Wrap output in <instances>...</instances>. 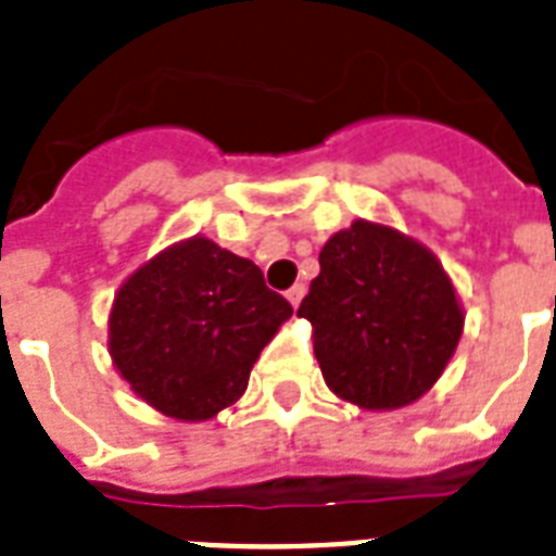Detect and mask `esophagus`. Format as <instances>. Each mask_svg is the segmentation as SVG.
<instances>
[{
  "label": "esophagus",
  "mask_w": 556,
  "mask_h": 556,
  "mask_svg": "<svg viewBox=\"0 0 556 556\" xmlns=\"http://www.w3.org/2000/svg\"><path fill=\"white\" fill-rule=\"evenodd\" d=\"M304 292H307V287H304V283H295V287H290V290H287V299H290L292 307H299L301 299H304Z\"/></svg>",
  "instance_id": "esophagus-1"
}]
</instances>
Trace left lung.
I'll list each match as a JSON object with an SVG mask.
<instances>
[{
  "label": "left lung",
  "instance_id": "8db88e82",
  "mask_svg": "<svg viewBox=\"0 0 556 556\" xmlns=\"http://www.w3.org/2000/svg\"><path fill=\"white\" fill-rule=\"evenodd\" d=\"M299 307L325 382L363 408H397L441 377L464 313L443 266L400 231L356 219L327 240Z\"/></svg>",
  "mask_w": 556,
  "mask_h": 556
}]
</instances>
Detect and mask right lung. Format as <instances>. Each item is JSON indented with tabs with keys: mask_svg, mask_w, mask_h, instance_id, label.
<instances>
[{
	"mask_svg": "<svg viewBox=\"0 0 556 556\" xmlns=\"http://www.w3.org/2000/svg\"><path fill=\"white\" fill-rule=\"evenodd\" d=\"M290 301L266 287L252 261L205 238L170 247L115 295V368L162 415L205 420L247 391Z\"/></svg>",
	"mask_w": 556,
	"mask_h": 556,
	"instance_id": "add662e5",
	"label": "right lung"
}]
</instances>
